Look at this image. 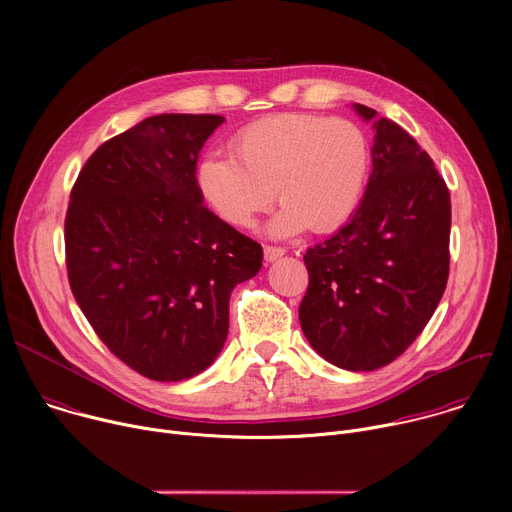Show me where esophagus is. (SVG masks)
<instances>
[{
  "mask_svg": "<svg viewBox=\"0 0 512 512\" xmlns=\"http://www.w3.org/2000/svg\"><path fill=\"white\" fill-rule=\"evenodd\" d=\"M263 253H265V259H267V261H277L279 257H283V255H285V249H281V247H271V245H265Z\"/></svg>",
  "mask_w": 512,
  "mask_h": 512,
  "instance_id": "obj_1",
  "label": "esophagus"
}]
</instances>
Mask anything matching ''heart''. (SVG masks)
Wrapping results in <instances>:
<instances>
[{"instance_id":"heart-1","label":"heart","mask_w":512,"mask_h":512,"mask_svg":"<svg viewBox=\"0 0 512 512\" xmlns=\"http://www.w3.org/2000/svg\"><path fill=\"white\" fill-rule=\"evenodd\" d=\"M231 150L233 156L200 158L196 188L237 227H251L277 192L283 204L267 225L273 237L340 227L358 208L371 174V141L350 119L263 117L231 137Z\"/></svg>"}]
</instances>
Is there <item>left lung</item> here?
Segmentation results:
<instances>
[{"label": "left lung", "instance_id": "obj_1", "mask_svg": "<svg viewBox=\"0 0 512 512\" xmlns=\"http://www.w3.org/2000/svg\"><path fill=\"white\" fill-rule=\"evenodd\" d=\"M352 111L373 125V172L348 223L304 255L300 324L334 367L377 371L409 348L444 296L452 204L403 127L358 103Z\"/></svg>", "mask_w": 512, "mask_h": 512}]
</instances>
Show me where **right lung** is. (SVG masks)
Returning <instances> with one entry per match:
<instances>
[{
    "label": "right lung",
    "mask_w": 512,
    "mask_h": 512,
    "mask_svg": "<svg viewBox=\"0 0 512 512\" xmlns=\"http://www.w3.org/2000/svg\"><path fill=\"white\" fill-rule=\"evenodd\" d=\"M221 115L166 113L87 160L64 223L72 296L107 348L139 375L178 383L221 354L229 300L263 249L204 206L202 145Z\"/></svg>",
    "instance_id": "obj_1"
}]
</instances>
